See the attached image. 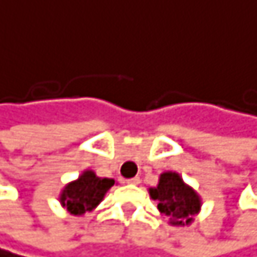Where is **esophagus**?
Masks as SVG:
<instances>
[{
	"label": "esophagus",
	"mask_w": 257,
	"mask_h": 257,
	"mask_svg": "<svg viewBox=\"0 0 257 257\" xmlns=\"http://www.w3.org/2000/svg\"><path fill=\"white\" fill-rule=\"evenodd\" d=\"M126 183H127V184H139V183H140V178H139V177H134V178H130Z\"/></svg>",
	"instance_id": "34e87169"
}]
</instances>
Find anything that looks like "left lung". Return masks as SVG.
<instances>
[{
  "instance_id": "left-lung-1",
  "label": "left lung",
  "mask_w": 257,
  "mask_h": 257,
  "mask_svg": "<svg viewBox=\"0 0 257 257\" xmlns=\"http://www.w3.org/2000/svg\"><path fill=\"white\" fill-rule=\"evenodd\" d=\"M149 195L157 201L158 210L169 218L172 225L190 224L201 209L199 195L177 172H163L157 187L149 189Z\"/></svg>"
}]
</instances>
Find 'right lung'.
I'll return each instance as SVG.
<instances>
[{"label":"right lung","instance_id":"1","mask_svg":"<svg viewBox=\"0 0 257 257\" xmlns=\"http://www.w3.org/2000/svg\"><path fill=\"white\" fill-rule=\"evenodd\" d=\"M112 186L114 180L100 178L93 171H83L77 180L64 187L59 201L71 215L82 216L96 209Z\"/></svg>","mask_w":257,"mask_h":257}]
</instances>
